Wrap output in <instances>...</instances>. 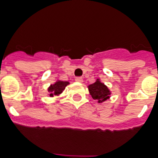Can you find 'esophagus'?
Returning a JSON list of instances; mask_svg holds the SVG:
<instances>
[{
  "instance_id": "esophagus-1",
  "label": "esophagus",
  "mask_w": 158,
  "mask_h": 158,
  "mask_svg": "<svg viewBox=\"0 0 158 158\" xmlns=\"http://www.w3.org/2000/svg\"><path fill=\"white\" fill-rule=\"evenodd\" d=\"M75 81L78 82V83H82L83 82V78L82 77H76L75 78Z\"/></svg>"
}]
</instances>
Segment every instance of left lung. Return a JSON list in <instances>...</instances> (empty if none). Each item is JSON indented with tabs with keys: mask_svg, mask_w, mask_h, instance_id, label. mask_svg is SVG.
<instances>
[{
	"mask_svg": "<svg viewBox=\"0 0 158 158\" xmlns=\"http://www.w3.org/2000/svg\"><path fill=\"white\" fill-rule=\"evenodd\" d=\"M87 87L91 97L98 103H103L110 98L111 91L104 83L100 82L99 79H96L95 83L90 84Z\"/></svg>",
	"mask_w": 158,
	"mask_h": 158,
	"instance_id": "left-lung-1",
	"label": "left lung"
}]
</instances>
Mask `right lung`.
Masks as SVG:
<instances>
[{
  "label": "right lung",
  "mask_w": 158,
  "mask_h": 158,
  "mask_svg": "<svg viewBox=\"0 0 158 158\" xmlns=\"http://www.w3.org/2000/svg\"><path fill=\"white\" fill-rule=\"evenodd\" d=\"M69 82L67 81H62V80H57L54 84H51L48 87V95L50 97H54L59 95L63 91H64L65 87H67L69 84Z\"/></svg>",
  "instance_id": "1"
}]
</instances>
